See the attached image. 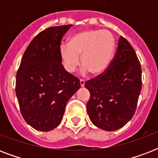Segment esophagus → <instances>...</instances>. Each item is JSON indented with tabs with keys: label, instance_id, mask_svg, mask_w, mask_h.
Masks as SVG:
<instances>
[{
	"label": "esophagus",
	"instance_id": "34e87169",
	"mask_svg": "<svg viewBox=\"0 0 158 158\" xmlns=\"http://www.w3.org/2000/svg\"><path fill=\"white\" fill-rule=\"evenodd\" d=\"M79 84H80V86L84 87V84H85V81L83 80V79H80V80H79Z\"/></svg>",
	"mask_w": 158,
	"mask_h": 158
}]
</instances>
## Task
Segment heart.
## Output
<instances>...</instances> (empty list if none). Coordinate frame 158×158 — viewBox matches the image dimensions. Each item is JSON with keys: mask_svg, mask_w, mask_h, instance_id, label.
I'll return each instance as SVG.
<instances>
[{"mask_svg": "<svg viewBox=\"0 0 158 158\" xmlns=\"http://www.w3.org/2000/svg\"><path fill=\"white\" fill-rule=\"evenodd\" d=\"M115 40L107 30H84L72 35L68 45L60 46V57L64 69L73 73L84 65L83 73L89 71L94 76L101 75L107 69L112 60Z\"/></svg>", "mask_w": 158, "mask_h": 158, "instance_id": "b5f03b06", "label": "heart"}]
</instances>
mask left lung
Here are the masks:
<instances>
[{"label":"left lung","mask_w":158,"mask_h":158,"mask_svg":"<svg viewBox=\"0 0 158 158\" xmlns=\"http://www.w3.org/2000/svg\"><path fill=\"white\" fill-rule=\"evenodd\" d=\"M87 111L94 125L114 131L135 115L142 89V69L134 48L120 36L115 56L101 75L88 80Z\"/></svg>","instance_id":"8db88e82"}]
</instances>
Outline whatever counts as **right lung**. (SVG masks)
Instances as JSON below:
<instances>
[{"mask_svg":"<svg viewBox=\"0 0 158 158\" xmlns=\"http://www.w3.org/2000/svg\"><path fill=\"white\" fill-rule=\"evenodd\" d=\"M72 24L46 28L31 41L16 74L15 93L28 125L50 131L61 122L67 102L80 88L61 64L60 43Z\"/></svg>","mask_w":158,"mask_h":158,"instance_id":"obj_1","label":"right lung"}]
</instances>
